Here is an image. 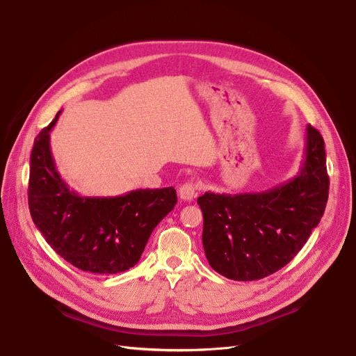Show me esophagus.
Listing matches in <instances>:
<instances>
[{"label":"esophagus","mask_w":356,"mask_h":356,"mask_svg":"<svg viewBox=\"0 0 356 356\" xmlns=\"http://www.w3.org/2000/svg\"><path fill=\"white\" fill-rule=\"evenodd\" d=\"M197 195V184L195 181H186L179 188V196L183 200H193V197Z\"/></svg>","instance_id":"1"}]
</instances>
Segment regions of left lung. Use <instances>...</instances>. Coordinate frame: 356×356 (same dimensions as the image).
<instances>
[{"label":"left lung","mask_w":356,"mask_h":356,"mask_svg":"<svg viewBox=\"0 0 356 356\" xmlns=\"http://www.w3.org/2000/svg\"><path fill=\"white\" fill-rule=\"evenodd\" d=\"M329 195L325 141L306 126L302 168L292 180L260 193L197 199L209 265L233 280H257L286 266L321 222Z\"/></svg>","instance_id":"8db88e82"}]
</instances>
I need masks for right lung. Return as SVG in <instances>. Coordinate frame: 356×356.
<instances>
[{
	"label": "right lung",
	"mask_w": 356,
	"mask_h": 356,
	"mask_svg": "<svg viewBox=\"0 0 356 356\" xmlns=\"http://www.w3.org/2000/svg\"><path fill=\"white\" fill-rule=\"evenodd\" d=\"M34 140L29 207L34 225L56 253L97 275L133 268L154 227L177 203L175 187L137 188L114 197H83L61 179L50 149L58 115Z\"/></svg>",
	"instance_id": "right-lung-1"
}]
</instances>
